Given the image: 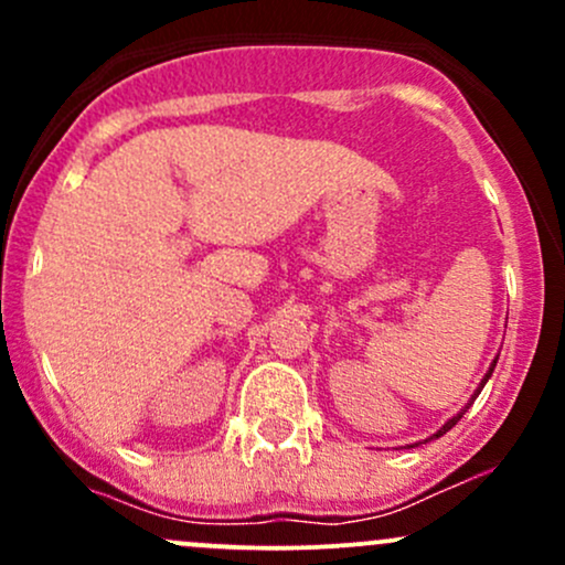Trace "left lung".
<instances>
[{
	"instance_id": "obj_1",
	"label": "left lung",
	"mask_w": 565,
	"mask_h": 565,
	"mask_svg": "<svg viewBox=\"0 0 565 565\" xmlns=\"http://www.w3.org/2000/svg\"><path fill=\"white\" fill-rule=\"evenodd\" d=\"M494 366H497V359H494V361H491L489 372H486V377L481 380V387H478V391H476V395L483 391L486 380H489V377H491V372H494ZM476 395H472V398H470V404H472V401H476ZM470 404H468V406H470ZM468 406H465V408H462V412H459V414H457V417H451V419H449V423H446L444 427H440V430L436 433V436H430V438H427V440H433V438H440V436H444V433H449V430H451V427H454V425H457V423H459V419H462V414H465V412H468Z\"/></svg>"
}]
</instances>
